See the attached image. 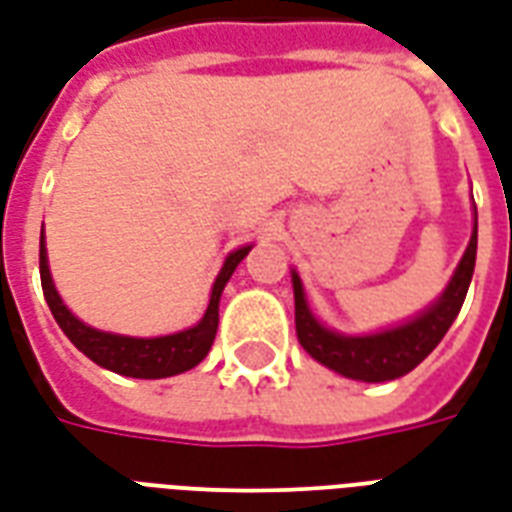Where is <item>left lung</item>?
<instances>
[{
  "mask_svg": "<svg viewBox=\"0 0 512 512\" xmlns=\"http://www.w3.org/2000/svg\"><path fill=\"white\" fill-rule=\"evenodd\" d=\"M475 255H478V211H475V230L469 238L467 252L461 257L445 293L439 295L437 304L426 309L420 317H415L412 323L374 333V336H342V333L323 328L306 306L301 279H298V274H293L298 342L314 361H320L323 366L350 377V380H396L401 374L412 372L448 333L456 314L461 312L464 298H467L472 271H475Z\"/></svg>",
  "mask_w": 512,
  "mask_h": 512,
  "instance_id": "obj_1",
  "label": "left lung"
}]
</instances>
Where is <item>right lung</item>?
I'll use <instances>...</instances> for the list:
<instances>
[{
	"instance_id": "1",
	"label": "right lung",
	"mask_w": 512,
	"mask_h": 512,
	"mask_svg": "<svg viewBox=\"0 0 512 512\" xmlns=\"http://www.w3.org/2000/svg\"><path fill=\"white\" fill-rule=\"evenodd\" d=\"M249 252V246H241L233 255H227L225 266L219 271L214 290H211V301L195 328H187L181 333H170V336H157V339H135V336H119V333H105L97 328L83 325L56 293L54 279L48 271V257H45V241L40 236V282H43V295L51 314L59 323L67 339L78 347V350L100 363L102 369H111L124 377H138V380H160V377H173L198 366L211 350L214 336H217L219 325V295L225 290L227 279L233 276L236 266L241 263Z\"/></svg>"
}]
</instances>
